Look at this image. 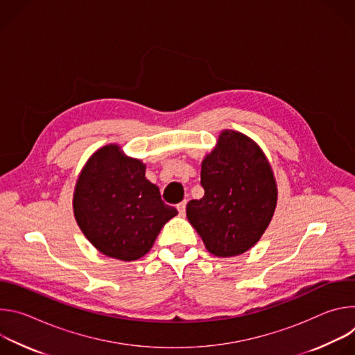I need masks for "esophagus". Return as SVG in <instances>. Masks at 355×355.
Here are the masks:
<instances>
[{"label": "esophagus", "mask_w": 355, "mask_h": 355, "mask_svg": "<svg viewBox=\"0 0 355 355\" xmlns=\"http://www.w3.org/2000/svg\"><path fill=\"white\" fill-rule=\"evenodd\" d=\"M177 209H178V212H180V215L184 216V215H185V209H187V200H182L181 204H178V205H177Z\"/></svg>", "instance_id": "1"}]
</instances>
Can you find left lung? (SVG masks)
<instances>
[{
	"instance_id": "8db88e82",
	"label": "left lung",
	"mask_w": 355,
	"mask_h": 355,
	"mask_svg": "<svg viewBox=\"0 0 355 355\" xmlns=\"http://www.w3.org/2000/svg\"><path fill=\"white\" fill-rule=\"evenodd\" d=\"M202 199L187 205V218L209 252L233 257L254 245L277 205V184L261 148L247 136L225 130L202 162Z\"/></svg>"
}]
</instances>
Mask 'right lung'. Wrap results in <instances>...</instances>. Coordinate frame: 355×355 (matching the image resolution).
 Segmentation results:
<instances>
[{
    "label": "right lung",
    "instance_id": "add662e5",
    "mask_svg": "<svg viewBox=\"0 0 355 355\" xmlns=\"http://www.w3.org/2000/svg\"><path fill=\"white\" fill-rule=\"evenodd\" d=\"M140 160L118 146L99 148L83 168L74 192L76 220L103 254L122 261L143 257L178 212L144 177Z\"/></svg>",
    "mask_w": 355,
    "mask_h": 355
}]
</instances>
